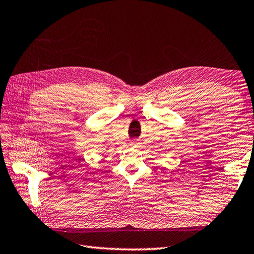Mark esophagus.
<instances>
[{"mask_svg": "<svg viewBox=\"0 0 254 254\" xmlns=\"http://www.w3.org/2000/svg\"><path fill=\"white\" fill-rule=\"evenodd\" d=\"M139 144H140V143L136 142V141H132L131 142V146L132 147H139Z\"/></svg>", "mask_w": 254, "mask_h": 254, "instance_id": "34e87169", "label": "esophagus"}]
</instances>
